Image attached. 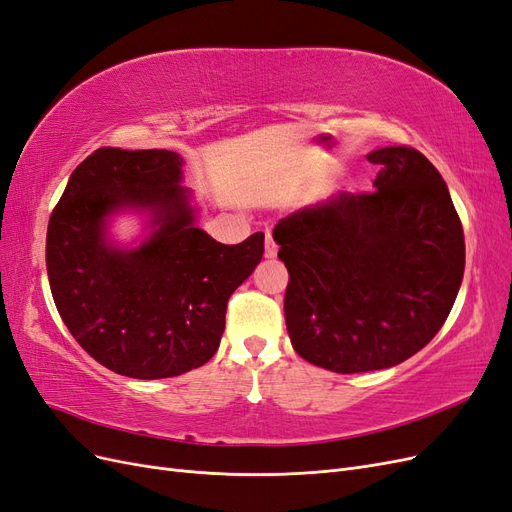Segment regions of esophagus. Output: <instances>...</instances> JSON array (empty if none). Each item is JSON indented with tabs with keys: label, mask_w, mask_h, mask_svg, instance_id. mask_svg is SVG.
<instances>
[{
	"label": "esophagus",
	"mask_w": 512,
	"mask_h": 512,
	"mask_svg": "<svg viewBox=\"0 0 512 512\" xmlns=\"http://www.w3.org/2000/svg\"><path fill=\"white\" fill-rule=\"evenodd\" d=\"M265 256L267 258H275L277 256V243L273 239L271 232H267V241H265Z\"/></svg>",
	"instance_id": "34e87169"
}]
</instances>
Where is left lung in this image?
<instances>
[{"label": "left lung", "mask_w": 512, "mask_h": 512, "mask_svg": "<svg viewBox=\"0 0 512 512\" xmlns=\"http://www.w3.org/2000/svg\"><path fill=\"white\" fill-rule=\"evenodd\" d=\"M374 192H339L280 220L286 329L299 356L337 374L399 365L448 318L466 267L461 220L438 168L382 147Z\"/></svg>", "instance_id": "left-lung-1"}]
</instances>
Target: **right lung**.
<instances>
[{
  "label": "right lung",
  "mask_w": 512,
  "mask_h": 512,
  "mask_svg": "<svg viewBox=\"0 0 512 512\" xmlns=\"http://www.w3.org/2000/svg\"><path fill=\"white\" fill-rule=\"evenodd\" d=\"M181 156L168 149H96L72 173L46 230V273L57 312L81 348L115 374L158 380L218 352L226 305L265 254L254 232L224 245L194 224ZM123 206L152 213L134 251L105 241Z\"/></svg>",
  "instance_id": "obj_1"
}]
</instances>
